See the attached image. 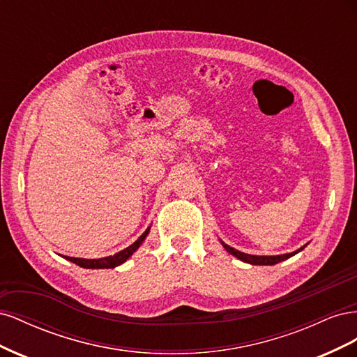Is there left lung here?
<instances>
[{"instance_id": "8db88e82", "label": "left lung", "mask_w": 357, "mask_h": 357, "mask_svg": "<svg viewBox=\"0 0 357 357\" xmlns=\"http://www.w3.org/2000/svg\"><path fill=\"white\" fill-rule=\"evenodd\" d=\"M222 244H223V247L226 248V252L231 253V255L235 256V257H238L240 261L247 262V264H252V265H275V264H278V262L286 261V259H289L290 256L296 255L298 252H301L302 248L305 247V245L301 247L299 250H296V252H294V253H287V255H277V256H253V255H247V253L235 250V248L229 247L228 244H225V243H222Z\"/></svg>"}]
</instances>
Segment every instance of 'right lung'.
Wrapping results in <instances>:
<instances>
[{
	"label": "right lung",
	"instance_id": "add662e5",
	"mask_svg": "<svg viewBox=\"0 0 357 357\" xmlns=\"http://www.w3.org/2000/svg\"><path fill=\"white\" fill-rule=\"evenodd\" d=\"M149 231H150V228L139 236V238L134 243V244H131L129 247H126L125 250H122V252H119V253H116V255H113V256H107V257H101V259H80V257H68L67 256V259L68 261H71L73 264H75V265H79V266H82V268H91V269H101V268H114V266H117V265H121V264H123L126 259L131 256L137 248L142 245V243L144 241V238L147 236V234H149Z\"/></svg>",
	"mask_w": 357,
	"mask_h": 357
}]
</instances>
